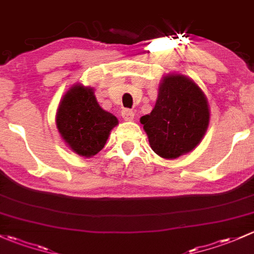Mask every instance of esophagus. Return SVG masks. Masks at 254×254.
Masks as SVG:
<instances>
[{"label": "esophagus", "instance_id": "34e87169", "mask_svg": "<svg viewBox=\"0 0 254 254\" xmlns=\"http://www.w3.org/2000/svg\"><path fill=\"white\" fill-rule=\"evenodd\" d=\"M122 117H124L125 121H133V119H134V112L132 110L125 109L122 111Z\"/></svg>", "mask_w": 254, "mask_h": 254}]
</instances>
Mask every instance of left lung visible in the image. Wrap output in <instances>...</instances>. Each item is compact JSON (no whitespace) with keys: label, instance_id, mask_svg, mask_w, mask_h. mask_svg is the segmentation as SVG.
Masks as SVG:
<instances>
[{"label":"left lung","instance_id":"8db88e82","mask_svg":"<svg viewBox=\"0 0 254 254\" xmlns=\"http://www.w3.org/2000/svg\"><path fill=\"white\" fill-rule=\"evenodd\" d=\"M209 121L210 110L205 94L194 80L180 73L164 75L155 106L140 119L150 148L169 160L197 148Z\"/></svg>","mask_w":254,"mask_h":254}]
</instances>
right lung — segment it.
I'll list each match as a JSON object with an SVG mask.
<instances>
[{"mask_svg":"<svg viewBox=\"0 0 254 254\" xmlns=\"http://www.w3.org/2000/svg\"><path fill=\"white\" fill-rule=\"evenodd\" d=\"M117 125L116 116L99 105L94 89L82 83L73 84L64 93L56 112L60 135L73 153L83 158L96 155Z\"/></svg>","mask_w":254,"mask_h":254,"instance_id":"add662e5","label":"right lung"}]
</instances>
